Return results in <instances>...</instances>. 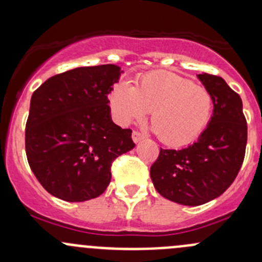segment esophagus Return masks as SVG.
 Masks as SVG:
<instances>
[{
    "mask_svg": "<svg viewBox=\"0 0 262 262\" xmlns=\"http://www.w3.org/2000/svg\"><path fill=\"white\" fill-rule=\"evenodd\" d=\"M132 138H133L134 143H138V142H141L142 139H143V136H142V134L139 133V132L133 130V133H132Z\"/></svg>",
    "mask_w": 262,
    "mask_h": 262,
    "instance_id": "esophagus-1",
    "label": "esophagus"
}]
</instances>
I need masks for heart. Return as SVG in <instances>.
I'll use <instances>...</instances> for the list:
<instances>
[{"label":"heart","mask_w":262,"mask_h":262,"mask_svg":"<svg viewBox=\"0 0 262 262\" xmlns=\"http://www.w3.org/2000/svg\"><path fill=\"white\" fill-rule=\"evenodd\" d=\"M116 120L128 125L150 114L153 132L168 146L194 142L210 123L213 95L205 87L171 73L153 72L138 78L136 86L119 82L110 94Z\"/></svg>","instance_id":"b5f03b06"}]
</instances>
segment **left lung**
Listing matches in <instances>:
<instances>
[{
	"instance_id": "8db88e82",
	"label": "left lung",
	"mask_w": 262,
	"mask_h": 262,
	"mask_svg": "<svg viewBox=\"0 0 262 262\" xmlns=\"http://www.w3.org/2000/svg\"><path fill=\"white\" fill-rule=\"evenodd\" d=\"M214 100L210 123L182 149H162L150 166L156 190L178 204L196 207L223 194L244 163L247 123L242 100L219 76L198 75Z\"/></svg>"
}]
</instances>
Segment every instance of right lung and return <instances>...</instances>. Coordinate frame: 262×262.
<instances>
[{
    "label": "right lung",
    "instance_id": "right-lung-1",
    "mask_svg": "<svg viewBox=\"0 0 262 262\" xmlns=\"http://www.w3.org/2000/svg\"><path fill=\"white\" fill-rule=\"evenodd\" d=\"M123 73L115 64L78 67L34 91L26 121L29 166L58 199L86 202L112 180V163L133 149L130 129L113 123L107 95Z\"/></svg>",
    "mask_w": 262,
    "mask_h": 262
}]
</instances>
